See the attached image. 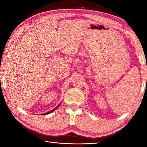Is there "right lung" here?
Masks as SVG:
<instances>
[{
    "label": "right lung",
    "mask_w": 147,
    "mask_h": 147,
    "mask_svg": "<svg viewBox=\"0 0 147 147\" xmlns=\"http://www.w3.org/2000/svg\"><path fill=\"white\" fill-rule=\"evenodd\" d=\"M60 103V104H61ZM60 104H58V106H57L56 107V108H54L53 109H52V110H51V111H48V112H46V113H42V114H41V115H48V114H49V113H51L52 112H53V111H55L56 110V109H57V108H58V107H59V105H60Z\"/></svg>",
    "instance_id": "right-lung-1"
}]
</instances>
